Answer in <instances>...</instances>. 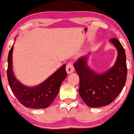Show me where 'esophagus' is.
<instances>
[{
  "instance_id": "esophagus-1",
  "label": "esophagus",
  "mask_w": 134,
  "mask_h": 134,
  "mask_svg": "<svg viewBox=\"0 0 134 134\" xmlns=\"http://www.w3.org/2000/svg\"><path fill=\"white\" fill-rule=\"evenodd\" d=\"M66 70H67V74H71L74 71V67L71 63H69L66 66Z\"/></svg>"
}]
</instances>
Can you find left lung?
Returning <instances> with one entry per match:
<instances>
[{
	"instance_id": "8db88e82",
	"label": "left lung",
	"mask_w": 134,
	"mask_h": 134,
	"mask_svg": "<svg viewBox=\"0 0 134 134\" xmlns=\"http://www.w3.org/2000/svg\"><path fill=\"white\" fill-rule=\"evenodd\" d=\"M109 41L116 47L118 55L114 65L107 72L98 74L91 70L87 65V56L80 57L74 63L80 79V96L89 107L111 104L126 83L127 69L125 50L118 39Z\"/></svg>"
}]
</instances>
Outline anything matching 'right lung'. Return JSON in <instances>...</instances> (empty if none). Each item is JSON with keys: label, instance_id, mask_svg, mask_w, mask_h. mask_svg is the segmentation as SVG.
<instances>
[{"label": "right lung", "instance_id": "right-lung-1", "mask_svg": "<svg viewBox=\"0 0 134 134\" xmlns=\"http://www.w3.org/2000/svg\"><path fill=\"white\" fill-rule=\"evenodd\" d=\"M13 46L8 55L7 77L10 87L20 103L26 108L44 109L50 106L58 94L60 85L67 77L64 64L44 82L36 87H28L18 82L12 69Z\"/></svg>", "mask_w": 134, "mask_h": 134}]
</instances>
